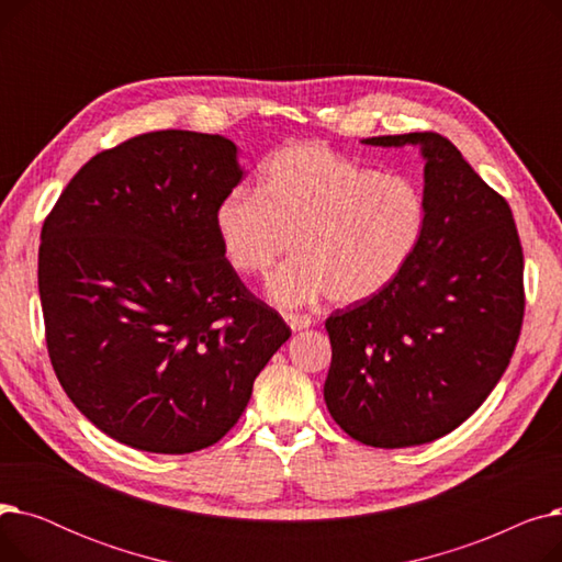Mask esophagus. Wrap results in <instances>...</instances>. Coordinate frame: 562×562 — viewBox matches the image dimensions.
<instances>
[{"instance_id":"esophagus-1","label":"esophagus","mask_w":562,"mask_h":562,"mask_svg":"<svg viewBox=\"0 0 562 562\" xmlns=\"http://www.w3.org/2000/svg\"><path fill=\"white\" fill-rule=\"evenodd\" d=\"M284 321L289 323V328H291L293 333L305 330V328L312 326V318H310L307 314H284Z\"/></svg>"}]
</instances>
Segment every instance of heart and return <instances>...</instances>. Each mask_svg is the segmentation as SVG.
<instances>
[{"label":"heart","instance_id":"heart-1","mask_svg":"<svg viewBox=\"0 0 562 562\" xmlns=\"http://www.w3.org/2000/svg\"><path fill=\"white\" fill-rule=\"evenodd\" d=\"M428 206L407 175L362 166L328 145H286L266 159L257 193L236 189L214 214L227 263L263 276L278 305L301 307L328 296L358 305L396 282L426 232Z\"/></svg>","mask_w":562,"mask_h":562}]
</instances>
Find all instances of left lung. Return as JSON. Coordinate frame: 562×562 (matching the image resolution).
Segmentation results:
<instances>
[{"label": "left lung", "instance_id": "8db88e82", "mask_svg": "<svg viewBox=\"0 0 562 562\" xmlns=\"http://www.w3.org/2000/svg\"><path fill=\"white\" fill-rule=\"evenodd\" d=\"M422 145L424 239L375 299L328 316L326 405L352 439L403 449L456 430L504 375L524 321V252L510 204L435 132L375 136Z\"/></svg>", "mask_w": 562, "mask_h": 562}]
</instances>
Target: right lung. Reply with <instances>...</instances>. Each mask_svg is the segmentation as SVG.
Listing matches in <instances>:
<instances>
[{
	"instance_id": "add662e5",
	"label": "right lung",
	"mask_w": 562,
	"mask_h": 562,
	"mask_svg": "<svg viewBox=\"0 0 562 562\" xmlns=\"http://www.w3.org/2000/svg\"><path fill=\"white\" fill-rule=\"evenodd\" d=\"M241 177L218 134H140L86 161L43 223L54 373L121 445L170 456L216 445L291 337L221 248L216 206Z\"/></svg>"
}]
</instances>
